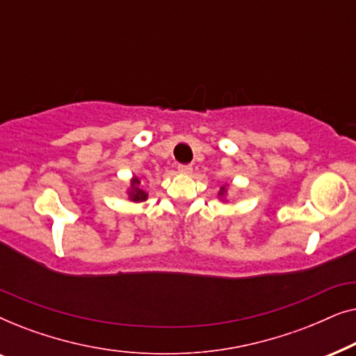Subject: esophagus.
Returning a JSON list of instances; mask_svg holds the SVG:
<instances>
[{"mask_svg": "<svg viewBox=\"0 0 356 356\" xmlns=\"http://www.w3.org/2000/svg\"><path fill=\"white\" fill-rule=\"evenodd\" d=\"M178 172L183 173V175H188L193 172V167L191 165H178Z\"/></svg>", "mask_w": 356, "mask_h": 356, "instance_id": "1", "label": "esophagus"}]
</instances>
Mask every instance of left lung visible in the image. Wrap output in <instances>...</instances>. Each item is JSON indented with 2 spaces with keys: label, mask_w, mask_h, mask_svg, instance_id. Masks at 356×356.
<instances>
[{
  "label": "left lung",
  "mask_w": 356,
  "mask_h": 356,
  "mask_svg": "<svg viewBox=\"0 0 356 356\" xmlns=\"http://www.w3.org/2000/svg\"><path fill=\"white\" fill-rule=\"evenodd\" d=\"M223 194H225V186L220 188V193H218V196H223Z\"/></svg>",
  "instance_id": "left-lung-1"
}]
</instances>
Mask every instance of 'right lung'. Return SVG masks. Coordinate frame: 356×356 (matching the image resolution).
Masks as SVG:
<instances>
[{"instance_id": "add662e5", "label": "right lung", "mask_w": 356, "mask_h": 356, "mask_svg": "<svg viewBox=\"0 0 356 356\" xmlns=\"http://www.w3.org/2000/svg\"><path fill=\"white\" fill-rule=\"evenodd\" d=\"M139 183L140 181L138 178H133V181H131V191H129L131 201L140 202V201H145V199H147V193L143 191V189L139 188Z\"/></svg>"}]
</instances>
